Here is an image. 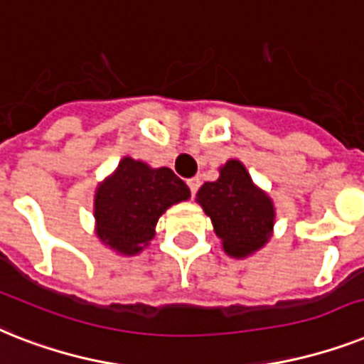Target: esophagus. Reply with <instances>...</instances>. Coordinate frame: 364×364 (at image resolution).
<instances>
[{
    "instance_id": "1",
    "label": "esophagus",
    "mask_w": 364,
    "mask_h": 364,
    "mask_svg": "<svg viewBox=\"0 0 364 364\" xmlns=\"http://www.w3.org/2000/svg\"><path fill=\"white\" fill-rule=\"evenodd\" d=\"M187 185L188 188H191V194L194 196V194L198 192V188H200V177H191V179L187 181Z\"/></svg>"
}]
</instances>
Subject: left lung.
I'll use <instances>...</instances> for the list:
<instances>
[{
    "instance_id": "8db88e82",
    "label": "left lung",
    "mask_w": 364,
    "mask_h": 364,
    "mask_svg": "<svg viewBox=\"0 0 364 364\" xmlns=\"http://www.w3.org/2000/svg\"><path fill=\"white\" fill-rule=\"evenodd\" d=\"M198 202L211 217L230 256L243 258L267 243L274 220L273 203L254 187L239 161L226 162L217 181L203 183Z\"/></svg>"
}]
</instances>
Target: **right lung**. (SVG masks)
<instances>
[{"label": "right lung", "instance_id": "obj_1", "mask_svg": "<svg viewBox=\"0 0 364 364\" xmlns=\"http://www.w3.org/2000/svg\"><path fill=\"white\" fill-rule=\"evenodd\" d=\"M188 196L185 181L170 168L153 170L125 156L114 176L97 191V235L121 254L140 252L155 235L162 213Z\"/></svg>", "mask_w": 364, "mask_h": 364}]
</instances>
